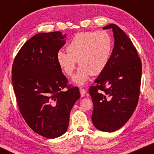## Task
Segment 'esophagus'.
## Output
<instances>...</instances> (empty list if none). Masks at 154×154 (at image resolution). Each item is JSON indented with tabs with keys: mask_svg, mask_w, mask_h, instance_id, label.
Wrapping results in <instances>:
<instances>
[{
	"mask_svg": "<svg viewBox=\"0 0 154 154\" xmlns=\"http://www.w3.org/2000/svg\"><path fill=\"white\" fill-rule=\"evenodd\" d=\"M80 92H81V96L82 97H85V90L83 89V88H80Z\"/></svg>",
	"mask_w": 154,
	"mask_h": 154,
	"instance_id": "esophagus-1",
	"label": "esophagus"
}]
</instances>
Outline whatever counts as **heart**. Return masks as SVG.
I'll return each instance as SVG.
<instances>
[{
	"label": "heart",
	"mask_w": 154,
	"mask_h": 154,
	"mask_svg": "<svg viewBox=\"0 0 154 154\" xmlns=\"http://www.w3.org/2000/svg\"><path fill=\"white\" fill-rule=\"evenodd\" d=\"M112 48V39L106 31L80 32L67 45V52L60 50L57 52V60L69 76L74 72L79 61L81 67L73 81L83 85L90 75H97L104 71L110 60Z\"/></svg>",
	"instance_id": "obj_1"
}]
</instances>
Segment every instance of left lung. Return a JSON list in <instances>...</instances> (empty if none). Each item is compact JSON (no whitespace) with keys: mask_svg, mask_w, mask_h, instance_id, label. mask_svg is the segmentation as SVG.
<instances>
[{"mask_svg":"<svg viewBox=\"0 0 154 154\" xmlns=\"http://www.w3.org/2000/svg\"><path fill=\"white\" fill-rule=\"evenodd\" d=\"M112 29L114 48L106 69L99 75L89 93L93 103L92 121L97 129L113 132L127 123L140 96L142 62L129 37L117 25Z\"/></svg>","mask_w":154,"mask_h":154,"instance_id":"1","label":"left lung"}]
</instances>
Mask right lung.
<instances>
[{"label":"right lung","instance_id":"obj_1","mask_svg":"<svg viewBox=\"0 0 154 154\" xmlns=\"http://www.w3.org/2000/svg\"><path fill=\"white\" fill-rule=\"evenodd\" d=\"M66 36L60 31L37 33L24 44L12 64L21 114L33 131L49 139L65 133L71 109L81 97L78 87L68 85L57 60Z\"/></svg>","mask_w":154,"mask_h":154}]
</instances>
